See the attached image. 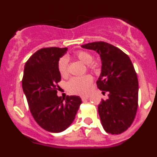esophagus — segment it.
<instances>
[{"mask_svg": "<svg viewBox=\"0 0 157 157\" xmlns=\"http://www.w3.org/2000/svg\"><path fill=\"white\" fill-rule=\"evenodd\" d=\"M89 98L88 96H83V97H82V101H86L87 99Z\"/></svg>", "mask_w": 157, "mask_h": 157, "instance_id": "34e87169", "label": "esophagus"}]
</instances>
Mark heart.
Masks as SVG:
<instances>
[{
	"instance_id": "heart-1",
	"label": "heart",
	"mask_w": 157,
	"mask_h": 157,
	"mask_svg": "<svg viewBox=\"0 0 157 157\" xmlns=\"http://www.w3.org/2000/svg\"><path fill=\"white\" fill-rule=\"evenodd\" d=\"M75 58L79 60L81 63L87 64L89 69L95 71L99 67V63L97 61H93V56L90 52L86 51H78L75 53ZM58 71L60 75L65 77L67 75V59L63 57L58 62ZM92 77L90 75H86L83 77H75L67 84V88L71 94L78 95H85L88 93L92 84Z\"/></svg>"
}]
</instances>
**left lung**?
Wrapping results in <instances>:
<instances>
[{
  "label": "left lung",
  "instance_id": "1",
  "mask_svg": "<svg viewBox=\"0 0 157 157\" xmlns=\"http://www.w3.org/2000/svg\"><path fill=\"white\" fill-rule=\"evenodd\" d=\"M82 48L96 51L101 59L97 85L103 94H109V98L98 105L104 130L121 134L132 124L138 109V81L132 62L120 48L104 41L88 43Z\"/></svg>",
  "mask_w": 157,
  "mask_h": 157
}]
</instances>
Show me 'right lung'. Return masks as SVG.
Returning a JSON list of instances; mask_svg holds the SVG:
<instances>
[{"label":"right lung","instance_id":"1","mask_svg":"<svg viewBox=\"0 0 157 157\" xmlns=\"http://www.w3.org/2000/svg\"><path fill=\"white\" fill-rule=\"evenodd\" d=\"M67 48H43L29 58L24 67L22 86L30 112L41 128L59 133L74 121L82 104L78 96H57V83L61 79L58 71L59 58Z\"/></svg>","mask_w":157,"mask_h":157}]
</instances>
